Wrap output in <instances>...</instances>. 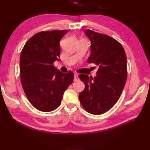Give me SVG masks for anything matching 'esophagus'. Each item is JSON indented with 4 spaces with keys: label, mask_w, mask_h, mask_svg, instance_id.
Instances as JSON below:
<instances>
[{
    "label": "esophagus",
    "mask_w": 150,
    "mask_h": 150,
    "mask_svg": "<svg viewBox=\"0 0 150 150\" xmlns=\"http://www.w3.org/2000/svg\"><path fill=\"white\" fill-rule=\"evenodd\" d=\"M79 77H78V75H77V74H75V75H74V81H79Z\"/></svg>",
    "instance_id": "1"
}]
</instances>
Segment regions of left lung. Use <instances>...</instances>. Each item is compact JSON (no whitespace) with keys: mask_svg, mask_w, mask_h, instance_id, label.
<instances>
[{"mask_svg":"<svg viewBox=\"0 0 150 150\" xmlns=\"http://www.w3.org/2000/svg\"><path fill=\"white\" fill-rule=\"evenodd\" d=\"M86 35L91 41L88 63L98 66L93 79L81 74L85 84L79 93V100L86 111L100 115L110 110L119 100L127 79L126 55L122 45L106 35L86 30Z\"/></svg>","mask_w":150,"mask_h":150,"instance_id":"obj_1","label":"left lung"}]
</instances>
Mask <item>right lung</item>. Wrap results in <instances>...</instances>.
<instances>
[{
  "mask_svg": "<svg viewBox=\"0 0 150 150\" xmlns=\"http://www.w3.org/2000/svg\"><path fill=\"white\" fill-rule=\"evenodd\" d=\"M68 30L42 31L31 37L22 49L20 74L22 88L30 103L38 110L48 112L61 104L64 93L74 74L60 71L53 63L60 60V41Z\"/></svg>",
  "mask_w": 150,
  "mask_h": 150,
  "instance_id": "right-lung-1",
  "label": "right lung"
}]
</instances>
